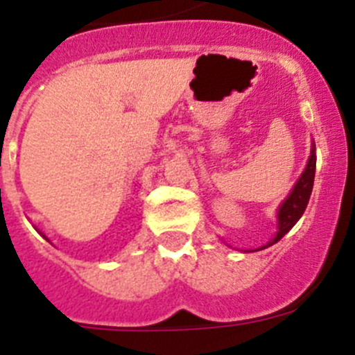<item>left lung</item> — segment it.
I'll return each instance as SVG.
<instances>
[{
    "label": "left lung",
    "instance_id": "1",
    "mask_svg": "<svg viewBox=\"0 0 355 355\" xmlns=\"http://www.w3.org/2000/svg\"><path fill=\"white\" fill-rule=\"evenodd\" d=\"M315 171H316V155H315V146L311 149V156H309V162L306 165V171L302 172V175L299 178L297 184L293 187L291 193L288 196V199L284 200L281 208H279L277 213V234L272 241H268L265 247L261 249H266V247L274 245L277 243L284 234L293 227L299 218L302 216V213L306 211V206L309 202V197H311L313 183H315Z\"/></svg>",
    "mask_w": 355,
    "mask_h": 355
}]
</instances>
